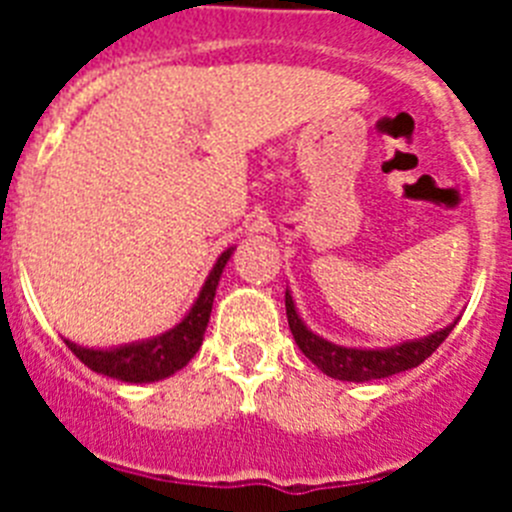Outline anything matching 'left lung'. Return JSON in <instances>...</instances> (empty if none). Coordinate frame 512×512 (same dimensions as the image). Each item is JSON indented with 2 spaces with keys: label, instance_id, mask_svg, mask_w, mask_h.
I'll use <instances>...</instances> for the list:
<instances>
[{
  "label": "left lung",
  "instance_id": "obj_1",
  "mask_svg": "<svg viewBox=\"0 0 512 512\" xmlns=\"http://www.w3.org/2000/svg\"><path fill=\"white\" fill-rule=\"evenodd\" d=\"M284 305H287L289 330H292V336H295V343L300 346L302 354L318 366L320 372L333 379H341V382H372V379H384L392 377V374L408 372L413 366L423 364L446 341L454 325L459 323V318H456L446 328L433 330L431 336L413 338V341H402L387 348H356L341 346V343H333L328 338L318 336V333H312L305 325V320L300 318L289 287L284 292Z\"/></svg>",
  "mask_w": 512,
  "mask_h": 512
}]
</instances>
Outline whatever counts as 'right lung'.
<instances>
[{"instance_id":"1","label":"right lung","mask_w":512,"mask_h":512,"mask_svg":"<svg viewBox=\"0 0 512 512\" xmlns=\"http://www.w3.org/2000/svg\"><path fill=\"white\" fill-rule=\"evenodd\" d=\"M233 251L235 248L230 246L217 256L215 266H212L205 284H202L200 295H197L194 305L189 307L182 323H176L174 328H169L161 336L146 338V341L122 343V346L112 348L79 346V343L69 341V338H63V341L74 351V356L81 364L89 366L92 372L117 379V382L148 384L171 377L179 369H184L194 359V354L200 351L207 323H210L217 284H220L223 269L230 261V256H233Z\"/></svg>"}]
</instances>
